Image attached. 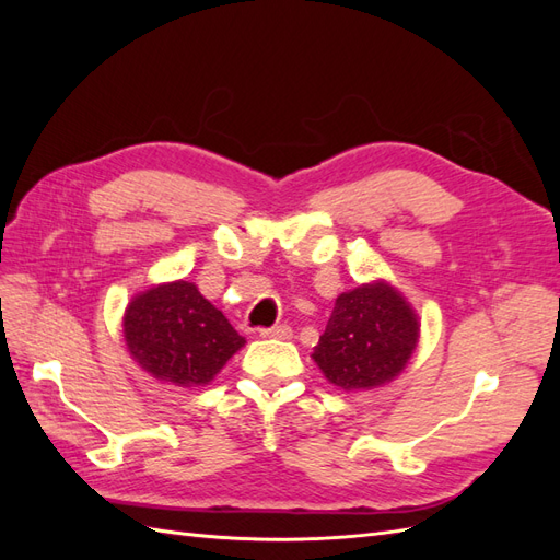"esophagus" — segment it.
Segmentation results:
<instances>
[{
  "label": "esophagus",
  "mask_w": 560,
  "mask_h": 560,
  "mask_svg": "<svg viewBox=\"0 0 560 560\" xmlns=\"http://www.w3.org/2000/svg\"><path fill=\"white\" fill-rule=\"evenodd\" d=\"M264 338H290L292 336V327L290 325H278L270 329H261Z\"/></svg>",
  "instance_id": "34e87169"
}]
</instances>
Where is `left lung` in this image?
<instances>
[{"label": "left lung", "mask_w": 560, "mask_h": 560, "mask_svg": "<svg viewBox=\"0 0 560 560\" xmlns=\"http://www.w3.org/2000/svg\"><path fill=\"white\" fill-rule=\"evenodd\" d=\"M418 315L383 280L336 299L325 334L311 358L336 387L371 389L399 376L418 343Z\"/></svg>", "instance_id": "left-lung-1"}]
</instances>
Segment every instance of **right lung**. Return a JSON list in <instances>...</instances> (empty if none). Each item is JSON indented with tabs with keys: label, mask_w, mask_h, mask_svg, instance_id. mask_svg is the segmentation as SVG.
Segmentation results:
<instances>
[{
	"label": "right lung",
	"mask_w": 560,
	"mask_h": 560,
	"mask_svg": "<svg viewBox=\"0 0 560 560\" xmlns=\"http://www.w3.org/2000/svg\"><path fill=\"white\" fill-rule=\"evenodd\" d=\"M124 336L147 374L179 387L208 385L245 346L224 313L186 280L135 296L124 315Z\"/></svg>",
	"instance_id": "add662e5"
}]
</instances>
